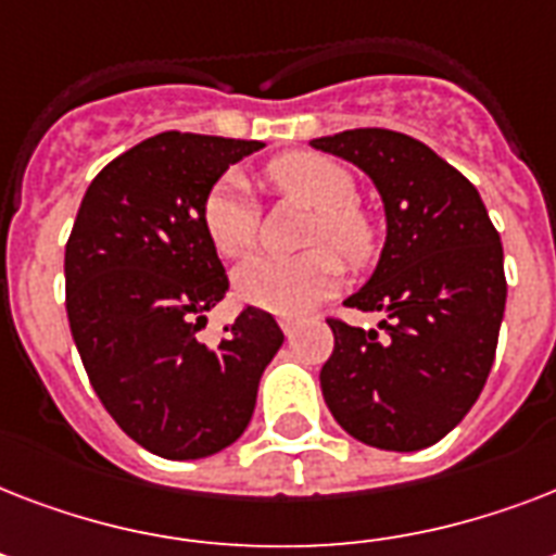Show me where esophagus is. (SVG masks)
Returning <instances> with one entry per match:
<instances>
[{"label":"esophagus","mask_w":556,"mask_h":556,"mask_svg":"<svg viewBox=\"0 0 556 556\" xmlns=\"http://www.w3.org/2000/svg\"><path fill=\"white\" fill-rule=\"evenodd\" d=\"M279 326H282V331H286V338H294L296 326H300V323H296L294 317H279Z\"/></svg>","instance_id":"obj_1"}]
</instances>
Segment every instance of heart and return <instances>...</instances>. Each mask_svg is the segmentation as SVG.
I'll return each instance as SVG.
<instances>
[{
	"mask_svg": "<svg viewBox=\"0 0 556 556\" xmlns=\"http://www.w3.org/2000/svg\"><path fill=\"white\" fill-rule=\"evenodd\" d=\"M268 178L288 195L317 210L312 244H331L352 265L369 260L371 227L355 204V181L334 161L314 152H288L268 164ZM201 225L222 256H242L256 242L260 207L248 178L239 173L218 178L201 204ZM343 262L329 248H317L296 260L253 256L233 274V291L244 305L270 314L312 312L340 286Z\"/></svg>",
	"mask_w": 556,
	"mask_h": 556,
	"instance_id": "heart-1",
	"label": "heart"
}]
</instances>
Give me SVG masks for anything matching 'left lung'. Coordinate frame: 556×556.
I'll return each mask as SVG.
<instances>
[{"label":"left lung","mask_w":556,"mask_h":556,"mask_svg":"<svg viewBox=\"0 0 556 556\" xmlns=\"http://www.w3.org/2000/svg\"><path fill=\"white\" fill-rule=\"evenodd\" d=\"M312 147L366 173L387 216L378 265L346 300L383 320H329L326 406L369 447H430L470 413L493 366L508 296L500 233L479 190L409 135L346 129Z\"/></svg>","instance_id":"obj_1"}]
</instances>
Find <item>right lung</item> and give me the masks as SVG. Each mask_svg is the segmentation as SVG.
<instances>
[{
  "mask_svg": "<svg viewBox=\"0 0 556 556\" xmlns=\"http://www.w3.org/2000/svg\"><path fill=\"white\" fill-rule=\"evenodd\" d=\"M262 141L161 132L100 169L65 244V312L91 387L117 427L161 458L213 456L251 424L282 346L244 308L225 340L195 338L227 277L201 225L210 187Z\"/></svg>",
  "mask_w": 556,
  "mask_h": 556,
  "instance_id": "right-lung-1",
  "label": "right lung"
}]
</instances>
